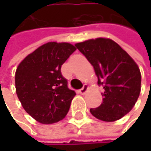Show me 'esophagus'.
<instances>
[{"label": "esophagus", "instance_id": "1", "mask_svg": "<svg viewBox=\"0 0 151 151\" xmlns=\"http://www.w3.org/2000/svg\"><path fill=\"white\" fill-rule=\"evenodd\" d=\"M87 90H88L87 85H84V86H83L80 90H78V93H79L80 94H85V93L87 92Z\"/></svg>", "mask_w": 151, "mask_h": 151}]
</instances>
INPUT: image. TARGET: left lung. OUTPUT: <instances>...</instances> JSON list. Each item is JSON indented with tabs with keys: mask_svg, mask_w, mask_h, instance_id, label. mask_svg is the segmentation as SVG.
I'll use <instances>...</instances> for the list:
<instances>
[{
	"mask_svg": "<svg viewBox=\"0 0 151 151\" xmlns=\"http://www.w3.org/2000/svg\"><path fill=\"white\" fill-rule=\"evenodd\" d=\"M75 46L93 66L98 85L104 89L102 103L91 108V114L104 122H114L126 115L135 106L141 92L142 78L136 62L108 38L90 39Z\"/></svg>",
	"mask_w": 151,
	"mask_h": 151,
	"instance_id": "8db88e82",
	"label": "left lung"
}]
</instances>
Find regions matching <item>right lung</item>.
<instances>
[{
	"label": "right lung",
	"mask_w": 151,
	"mask_h": 151,
	"mask_svg": "<svg viewBox=\"0 0 151 151\" xmlns=\"http://www.w3.org/2000/svg\"><path fill=\"white\" fill-rule=\"evenodd\" d=\"M76 50L69 43L50 42L29 54L15 72L16 94L36 121L51 124L67 114L75 92L68 88L61 66Z\"/></svg>",
	"instance_id": "add662e5"
}]
</instances>
